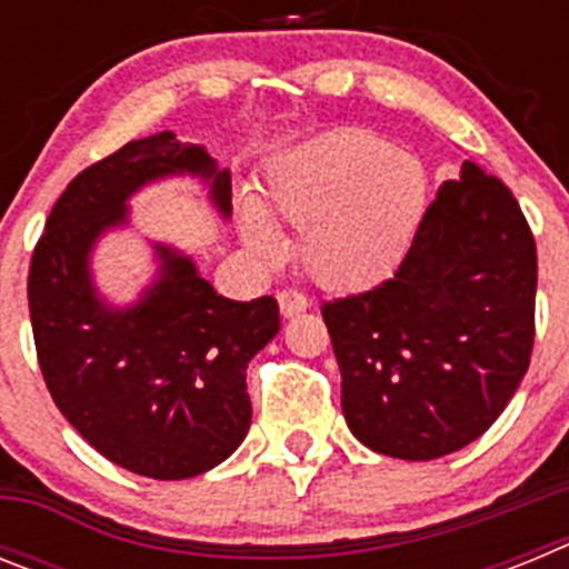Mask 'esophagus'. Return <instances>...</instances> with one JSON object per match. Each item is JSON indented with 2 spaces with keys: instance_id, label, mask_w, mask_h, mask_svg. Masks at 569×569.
Returning a JSON list of instances; mask_svg holds the SVG:
<instances>
[{
  "instance_id": "1",
  "label": "esophagus",
  "mask_w": 569,
  "mask_h": 569,
  "mask_svg": "<svg viewBox=\"0 0 569 569\" xmlns=\"http://www.w3.org/2000/svg\"><path fill=\"white\" fill-rule=\"evenodd\" d=\"M308 308H310L308 296L296 293V290H281L279 293V310L284 319H293V316L305 313Z\"/></svg>"
}]
</instances>
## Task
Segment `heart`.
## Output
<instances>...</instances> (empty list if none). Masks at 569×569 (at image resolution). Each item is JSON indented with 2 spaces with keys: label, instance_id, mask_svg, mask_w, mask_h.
Masks as SVG:
<instances>
[{
  "label": "heart",
  "instance_id": "1",
  "mask_svg": "<svg viewBox=\"0 0 569 569\" xmlns=\"http://www.w3.org/2000/svg\"><path fill=\"white\" fill-rule=\"evenodd\" d=\"M427 213V173L413 153L365 128H336L284 150L261 199L236 208L241 239L261 259L284 253L279 222L301 230V264L328 290H367L407 259Z\"/></svg>",
  "mask_w": 569,
  "mask_h": 569
}]
</instances>
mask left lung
Segmentation results:
<instances>
[{
  "label": "left lung",
  "instance_id": "obj_1",
  "mask_svg": "<svg viewBox=\"0 0 569 569\" xmlns=\"http://www.w3.org/2000/svg\"><path fill=\"white\" fill-rule=\"evenodd\" d=\"M536 279L519 202L465 162L427 208L393 279L321 308L350 433L405 461L479 439L530 367Z\"/></svg>",
  "mask_w": 569,
  "mask_h": 569
}]
</instances>
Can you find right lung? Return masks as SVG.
Wrapping results in <instances>:
<instances>
[{
	"label": "right lung",
	"mask_w": 569,
	"mask_h": 569,
	"mask_svg": "<svg viewBox=\"0 0 569 569\" xmlns=\"http://www.w3.org/2000/svg\"><path fill=\"white\" fill-rule=\"evenodd\" d=\"M190 176L230 216V170L170 130L90 164L53 204L33 250L28 305L44 385L90 447L130 472L193 479L222 465L253 419L244 370L279 333L273 296L224 299L193 256L150 241L156 276L116 305L93 279L102 236L130 228V199Z\"/></svg>",
	"instance_id": "right-lung-1"
}]
</instances>
